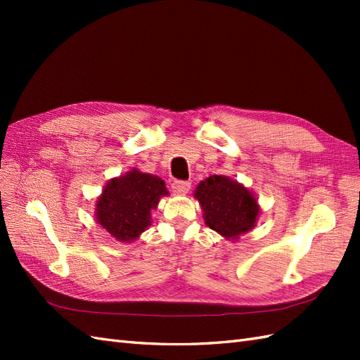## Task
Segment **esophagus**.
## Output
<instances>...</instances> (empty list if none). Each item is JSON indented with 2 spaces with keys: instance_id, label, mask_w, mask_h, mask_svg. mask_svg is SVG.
Returning a JSON list of instances; mask_svg holds the SVG:
<instances>
[{
  "instance_id": "34e87169",
  "label": "esophagus",
  "mask_w": 360,
  "mask_h": 360,
  "mask_svg": "<svg viewBox=\"0 0 360 360\" xmlns=\"http://www.w3.org/2000/svg\"><path fill=\"white\" fill-rule=\"evenodd\" d=\"M190 187H192V184H190L188 181L176 179V181L172 182V190H173L174 193H178V195H186L188 190H190Z\"/></svg>"
}]
</instances>
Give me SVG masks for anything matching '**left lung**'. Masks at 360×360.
<instances>
[{
	"mask_svg": "<svg viewBox=\"0 0 360 360\" xmlns=\"http://www.w3.org/2000/svg\"><path fill=\"white\" fill-rule=\"evenodd\" d=\"M195 196L205 224L227 238H238L255 224L259 209L254 195L227 176H209L196 187Z\"/></svg>",
	"mask_w": 360,
	"mask_h": 360,
	"instance_id": "8db88e82",
	"label": "left lung"
}]
</instances>
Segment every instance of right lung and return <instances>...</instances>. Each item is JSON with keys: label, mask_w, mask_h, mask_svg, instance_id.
<instances>
[{"label": "right lung", "mask_w": 360, "mask_h": 360, "mask_svg": "<svg viewBox=\"0 0 360 360\" xmlns=\"http://www.w3.org/2000/svg\"><path fill=\"white\" fill-rule=\"evenodd\" d=\"M164 195L165 182L158 176L128 172L105 186L97 201V223L119 241L136 240L150 226V213Z\"/></svg>", "instance_id": "obj_1"}]
</instances>
